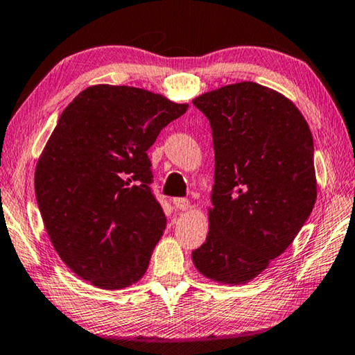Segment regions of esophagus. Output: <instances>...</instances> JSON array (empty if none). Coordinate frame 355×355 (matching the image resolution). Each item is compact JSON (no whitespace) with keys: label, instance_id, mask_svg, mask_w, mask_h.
<instances>
[{"label":"esophagus","instance_id":"1","mask_svg":"<svg viewBox=\"0 0 355 355\" xmlns=\"http://www.w3.org/2000/svg\"><path fill=\"white\" fill-rule=\"evenodd\" d=\"M173 205L177 209H182V211H188L191 208V202L188 199H173Z\"/></svg>","mask_w":355,"mask_h":355}]
</instances>
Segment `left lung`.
I'll return each instance as SVG.
<instances>
[{"instance_id":"left-lung-1","label":"left lung","mask_w":355,"mask_h":355,"mask_svg":"<svg viewBox=\"0 0 355 355\" xmlns=\"http://www.w3.org/2000/svg\"><path fill=\"white\" fill-rule=\"evenodd\" d=\"M192 103L214 146L209 230L192 263L209 280L244 285L284 254L315 207L313 137L290 98L258 83L227 84Z\"/></svg>"}]
</instances>
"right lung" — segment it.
Segmentation results:
<instances>
[{
  "mask_svg": "<svg viewBox=\"0 0 355 355\" xmlns=\"http://www.w3.org/2000/svg\"><path fill=\"white\" fill-rule=\"evenodd\" d=\"M188 106L146 89L95 84L62 111L34 188L48 238L78 277L101 290L144 277L166 228L147 150Z\"/></svg>",
  "mask_w": 355,
  "mask_h": 355,
  "instance_id": "obj_1",
  "label": "right lung"
}]
</instances>
